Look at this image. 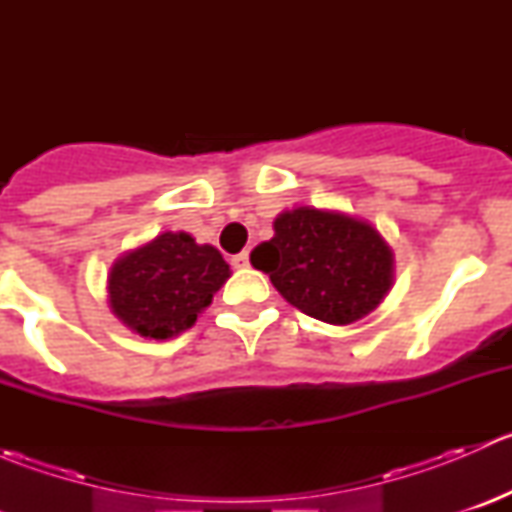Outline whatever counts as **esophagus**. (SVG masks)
<instances>
[{"label": "esophagus", "mask_w": 512, "mask_h": 512, "mask_svg": "<svg viewBox=\"0 0 512 512\" xmlns=\"http://www.w3.org/2000/svg\"><path fill=\"white\" fill-rule=\"evenodd\" d=\"M230 262H232V267H235V270H245V267H250V252L242 250L240 255L232 257Z\"/></svg>", "instance_id": "34e87169"}]
</instances>
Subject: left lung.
Segmentation results:
<instances>
[{
    "label": "left lung",
    "mask_w": 512,
    "mask_h": 512,
    "mask_svg": "<svg viewBox=\"0 0 512 512\" xmlns=\"http://www.w3.org/2000/svg\"><path fill=\"white\" fill-rule=\"evenodd\" d=\"M252 265L292 307L329 324L366 317L394 277V255L374 227L317 208L282 213L275 237L252 252Z\"/></svg>",
    "instance_id": "left-lung-1"
}]
</instances>
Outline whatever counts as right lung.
Segmentation results:
<instances>
[{"label":"right lung","instance_id":"1","mask_svg":"<svg viewBox=\"0 0 512 512\" xmlns=\"http://www.w3.org/2000/svg\"><path fill=\"white\" fill-rule=\"evenodd\" d=\"M227 277L230 267L213 245L163 232L111 267V309L141 337L170 339L193 327Z\"/></svg>","mask_w":512,"mask_h":512}]
</instances>
